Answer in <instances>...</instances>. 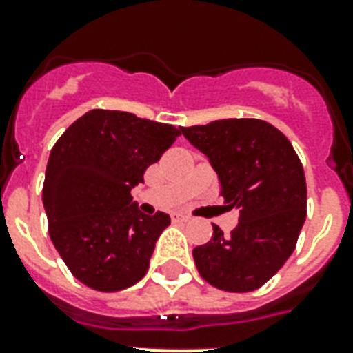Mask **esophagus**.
<instances>
[{"label":"esophagus","instance_id":"obj_1","mask_svg":"<svg viewBox=\"0 0 353 353\" xmlns=\"http://www.w3.org/2000/svg\"><path fill=\"white\" fill-rule=\"evenodd\" d=\"M172 221H174V223H187V221H190V218L181 214V212H174V214H172Z\"/></svg>","mask_w":353,"mask_h":353}]
</instances>
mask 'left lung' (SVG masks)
I'll return each instance as SVG.
<instances>
[{"label": "left lung", "mask_w": 353, "mask_h": 353, "mask_svg": "<svg viewBox=\"0 0 353 353\" xmlns=\"http://www.w3.org/2000/svg\"><path fill=\"white\" fill-rule=\"evenodd\" d=\"M209 157L238 225L192 251L201 279L218 290L249 293L262 288L295 251L306 220L304 168L290 139L260 119H221L181 128Z\"/></svg>", "instance_id": "left-lung-1"}]
</instances>
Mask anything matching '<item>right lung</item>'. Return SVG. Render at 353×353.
Segmentation results:
<instances>
[{
  "instance_id": "add662e5",
  "label": "right lung",
  "mask_w": 353,
  "mask_h": 353,
  "mask_svg": "<svg viewBox=\"0 0 353 353\" xmlns=\"http://www.w3.org/2000/svg\"><path fill=\"white\" fill-rule=\"evenodd\" d=\"M181 128L115 110H91L52 146L43 181L49 236L91 290H126L148 271L170 216L143 214L132 188L170 148Z\"/></svg>"
}]
</instances>
